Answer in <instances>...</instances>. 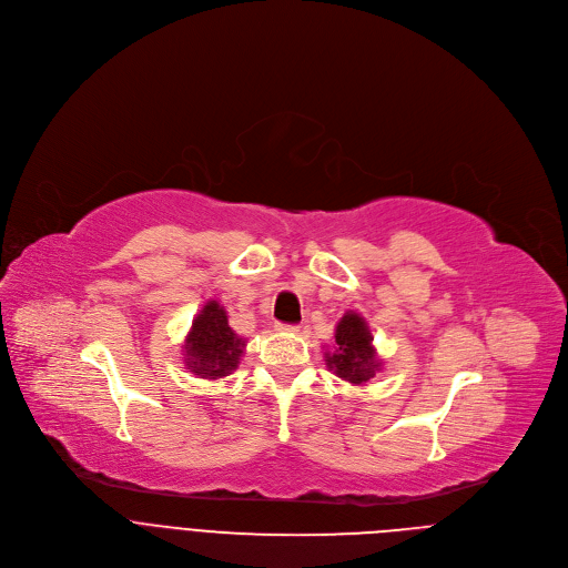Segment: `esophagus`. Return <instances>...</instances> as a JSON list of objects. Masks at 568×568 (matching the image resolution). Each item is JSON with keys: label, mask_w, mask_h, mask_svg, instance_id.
<instances>
[{"label": "esophagus", "mask_w": 568, "mask_h": 568, "mask_svg": "<svg viewBox=\"0 0 568 568\" xmlns=\"http://www.w3.org/2000/svg\"><path fill=\"white\" fill-rule=\"evenodd\" d=\"M276 331H281V333H296L298 326L296 324H276Z\"/></svg>", "instance_id": "obj_1"}]
</instances>
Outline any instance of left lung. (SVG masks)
<instances>
[{"instance_id":"1","label":"left lung","mask_w":568,"mask_h":568,"mask_svg":"<svg viewBox=\"0 0 568 568\" xmlns=\"http://www.w3.org/2000/svg\"><path fill=\"white\" fill-rule=\"evenodd\" d=\"M326 363L331 372L355 385L374 378L378 363L374 359L372 333L363 317L355 313L342 317L335 333V353L328 355Z\"/></svg>"}]
</instances>
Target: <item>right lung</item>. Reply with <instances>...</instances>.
<instances>
[{"label": "right lung", "mask_w": 568, "mask_h": 568, "mask_svg": "<svg viewBox=\"0 0 568 568\" xmlns=\"http://www.w3.org/2000/svg\"><path fill=\"white\" fill-rule=\"evenodd\" d=\"M244 342L237 337L217 301L203 305L185 342V365L194 376L222 378L237 367Z\"/></svg>", "instance_id": "obj_1"}]
</instances>
